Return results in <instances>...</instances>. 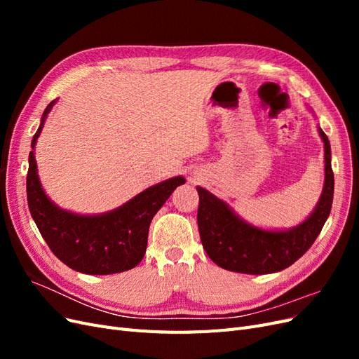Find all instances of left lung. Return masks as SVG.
Segmentation results:
<instances>
[{"label":"left lung","instance_id":"8db88e82","mask_svg":"<svg viewBox=\"0 0 359 359\" xmlns=\"http://www.w3.org/2000/svg\"><path fill=\"white\" fill-rule=\"evenodd\" d=\"M325 148V182L316 208L289 231H264L245 223L223 201L198 187V226L206 255L215 265L241 274H271L290 266L316 241L332 206L331 147L319 128Z\"/></svg>","mask_w":359,"mask_h":359}]
</instances>
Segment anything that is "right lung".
I'll return each mask as SVG.
<instances>
[{"label":"right lung","mask_w":359,"mask_h":359,"mask_svg":"<svg viewBox=\"0 0 359 359\" xmlns=\"http://www.w3.org/2000/svg\"><path fill=\"white\" fill-rule=\"evenodd\" d=\"M53 104L55 100L43 112L28 157L27 199L32 219L52 253L78 273L106 276L132 269L144 259L153 217L186 180L175 177L156 184L106 214L79 215L58 208L41 189L34 157L36 142Z\"/></svg>","instance_id":"add662e5"}]
</instances>
